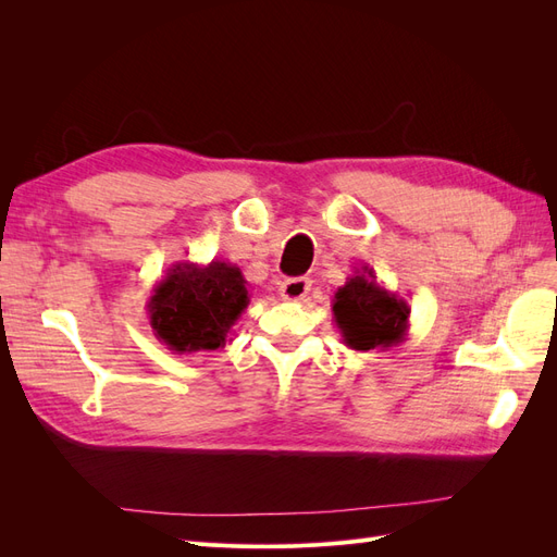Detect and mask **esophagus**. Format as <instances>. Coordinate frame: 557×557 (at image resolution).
I'll use <instances>...</instances> for the list:
<instances>
[{
	"mask_svg": "<svg viewBox=\"0 0 557 557\" xmlns=\"http://www.w3.org/2000/svg\"><path fill=\"white\" fill-rule=\"evenodd\" d=\"M311 290V281L305 278V276H297V278H285L281 283L278 288V295L285 299V301H299L305 299Z\"/></svg>",
	"mask_w": 557,
	"mask_h": 557,
	"instance_id": "obj_1",
	"label": "esophagus"
}]
</instances>
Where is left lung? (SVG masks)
I'll use <instances>...</instances> for the list:
<instances>
[{"label":"left lung","instance_id":"1","mask_svg":"<svg viewBox=\"0 0 557 557\" xmlns=\"http://www.w3.org/2000/svg\"><path fill=\"white\" fill-rule=\"evenodd\" d=\"M334 323L352 350L393 348L407 339L411 309L376 281L374 269H356L332 299Z\"/></svg>","mask_w":557,"mask_h":557}]
</instances>
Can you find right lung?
Returning <instances> with one entry per match:
<instances>
[{
    "instance_id": "1",
    "label": "right lung",
    "mask_w": 557,
    "mask_h": 557,
    "mask_svg": "<svg viewBox=\"0 0 557 557\" xmlns=\"http://www.w3.org/2000/svg\"><path fill=\"white\" fill-rule=\"evenodd\" d=\"M248 301V281L237 264L185 260L156 285L146 311L158 342L183 356L223 348Z\"/></svg>"
}]
</instances>
